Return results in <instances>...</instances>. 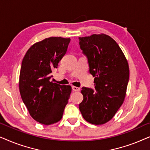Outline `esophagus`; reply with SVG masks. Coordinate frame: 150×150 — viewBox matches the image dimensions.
<instances>
[{
	"mask_svg": "<svg viewBox=\"0 0 150 150\" xmlns=\"http://www.w3.org/2000/svg\"><path fill=\"white\" fill-rule=\"evenodd\" d=\"M71 88H72V90H73L74 91H79L80 90H81V89H80L79 87H75V86H72V87H71Z\"/></svg>",
	"mask_w": 150,
	"mask_h": 150,
	"instance_id": "1",
	"label": "esophagus"
}]
</instances>
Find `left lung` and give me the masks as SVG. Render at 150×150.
I'll return each mask as SVG.
<instances>
[{"mask_svg":"<svg viewBox=\"0 0 150 150\" xmlns=\"http://www.w3.org/2000/svg\"><path fill=\"white\" fill-rule=\"evenodd\" d=\"M79 45L87 57L93 89L83 87L79 109L92 124H105L113 117L126 97L129 81L128 61L117 42L105 34L79 38Z\"/></svg>","mask_w":150,"mask_h":150,"instance_id":"1","label":"left lung"}]
</instances>
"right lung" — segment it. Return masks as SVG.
Segmentation results:
<instances>
[{"mask_svg": "<svg viewBox=\"0 0 150 150\" xmlns=\"http://www.w3.org/2000/svg\"><path fill=\"white\" fill-rule=\"evenodd\" d=\"M69 38L51 37L34 44L22 62L19 89L30 115L44 125L58 122L68 102L71 87L50 81V74L67 52Z\"/></svg>", "mask_w": 150, "mask_h": 150, "instance_id": "1", "label": "right lung"}]
</instances>
